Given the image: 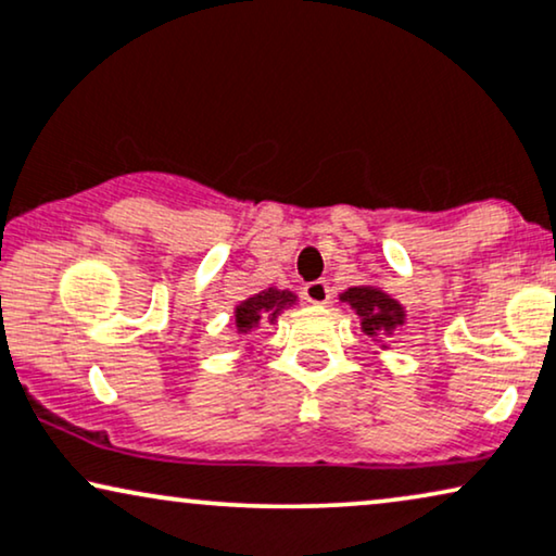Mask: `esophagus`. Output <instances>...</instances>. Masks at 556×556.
Masks as SVG:
<instances>
[{
  "label": "esophagus",
  "instance_id": "esophagus-1",
  "mask_svg": "<svg viewBox=\"0 0 556 556\" xmlns=\"http://www.w3.org/2000/svg\"><path fill=\"white\" fill-rule=\"evenodd\" d=\"M302 298H305L309 305H328L330 287L325 279H315V282H307L305 287H302Z\"/></svg>",
  "mask_w": 556,
  "mask_h": 556
}]
</instances>
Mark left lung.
Wrapping results in <instances>:
<instances>
[{"instance_id":"1","label":"left lung","mask_w":556,"mask_h":556,"mask_svg":"<svg viewBox=\"0 0 556 556\" xmlns=\"http://www.w3.org/2000/svg\"><path fill=\"white\" fill-rule=\"evenodd\" d=\"M340 300L355 309L366 336L391 332L396 325L404 323V307L396 300H391L387 292L376 290V287H351V290L340 294Z\"/></svg>"}]
</instances>
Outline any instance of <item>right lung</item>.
Instances as JSON below:
<instances>
[{
  "mask_svg": "<svg viewBox=\"0 0 556 556\" xmlns=\"http://www.w3.org/2000/svg\"><path fill=\"white\" fill-rule=\"evenodd\" d=\"M287 305H294V294L269 287L266 292H258L236 307V330L251 332L258 325V320L274 323Z\"/></svg>",
  "mask_w": 556,
  "mask_h": 556,
  "instance_id": "1",
  "label": "right lung"
}]
</instances>
